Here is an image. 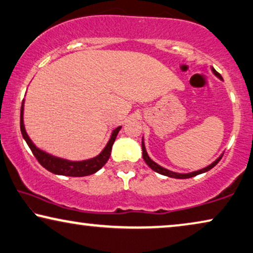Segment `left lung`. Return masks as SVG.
Instances as JSON below:
<instances>
[{"label":"left lung","mask_w":253,"mask_h":253,"mask_svg":"<svg viewBox=\"0 0 253 253\" xmlns=\"http://www.w3.org/2000/svg\"><path fill=\"white\" fill-rule=\"evenodd\" d=\"M212 72H213L214 75H217L219 79H222L221 75L219 74V73H218L217 71H215L214 68H212ZM141 147H142V157H144V161L146 162V164H147V166H148L149 168H151L152 170L157 172V173H161V174H163V175H167V177L177 178V179H187V178H192V177H195V175H197V174L203 173V172H207V171H209V170H211L212 168H213L214 166H217V163L219 162V161L221 160V157H222V155H221L220 157H219L218 160H215L213 163L210 164V166L207 167V168H204V169H202V170L192 172V173H177V172H172V171H170V170L164 169V168L160 167L159 164H156L155 162H153V161H152L151 159H149V156L147 155V152H146V148H145V145H144V140H142V142H141Z\"/></svg>","instance_id":"1"}]
</instances>
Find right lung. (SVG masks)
I'll list each match as a JSON object with an SVG mask.
<instances>
[{"label":"right lung","mask_w":253,"mask_h":253,"mask_svg":"<svg viewBox=\"0 0 253 253\" xmlns=\"http://www.w3.org/2000/svg\"><path fill=\"white\" fill-rule=\"evenodd\" d=\"M24 100L23 104H21V109H20V130L21 134L25 140H26L28 147L31 148L32 153L34 154L36 160L39 161V163L41 164L43 168H45L47 171L52 172L54 174H60V175H68V177H84V175L92 174L98 170H100L102 167L105 166L106 162H107L109 156H111L112 152V146L114 144L116 135H118L121 126L116 127V129L113 131L112 137L109 139L108 144L106 145L99 155L93 157V159L85 160V161H79V162H73V161L59 159V157L52 156L50 154L39 149L36 146L33 144V141L29 139L28 134L26 133V130H25L24 126Z\"/></svg>","instance_id":"obj_1"}]
</instances>
